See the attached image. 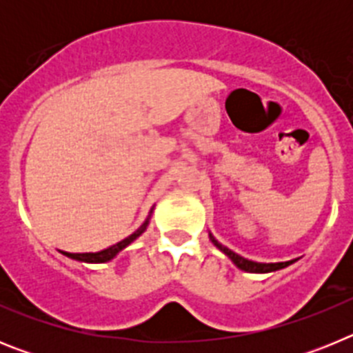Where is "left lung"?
Listing matches in <instances>:
<instances>
[{
  "mask_svg": "<svg viewBox=\"0 0 353 353\" xmlns=\"http://www.w3.org/2000/svg\"><path fill=\"white\" fill-rule=\"evenodd\" d=\"M208 236H210L212 244L215 245V248L219 249L221 252H224L230 260L233 261V265H235L236 269L244 270V272H252V274H267V272H276V270H281L285 269V267H288V265H292L293 261H297V258L295 260H290V261H277V263H258V261H251V260H245V258L239 256L236 252L230 251L228 248H224V245H221L217 240L214 239V235L212 233H208Z\"/></svg>",
  "mask_w": 353,
  "mask_h": 353,
  "instance_id": "1",
  "label": "left lung"
}]
</instances>
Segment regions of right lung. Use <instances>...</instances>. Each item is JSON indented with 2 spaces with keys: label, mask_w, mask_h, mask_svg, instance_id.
I'll return each instance as SVG.
<instances>
[{
  "label": "right lung",
  "mask_w": 353,
  "mask_h": 353,
  "mask_svg": "<svg viewBox=\"0 0 353 353\" xmlns=\"http://www.w3.org/2000/svg\"><path fill=\"white\" fill-rule=\"evenodd\" d=\"M152 212H154V207H152V210H150V214H148V217L145 219V223H143L141 226L136 230V232L130 233L129 236H125V239L120 240V242H117V244L102 249V251H97V252H67V251H61V254H63V256H67V258H70V260L83 261V263H105V261H111L113 258H117V254H120V252L123 251L127 245L132 244L134 240L138 239V236H141L143 233L146 232V228H148V224H150V217H152Z\"/></svg>",
  "instance_id": "right-lung-1"
}]
</instances>
